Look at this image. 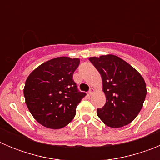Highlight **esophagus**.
<instances>
[{
	"mask_svg": "<svg viewBox=\"0 0 160 160\" xmlns=\"http://www.w3.org/2000/svg\"><path fill=\"white\" fill-rule=\"evenodd\" d=\"M94 89H93V88H90V90H89V92H88L89 95H91V94H92L93 93H94Z\"/></svg>",
	"mask_w": 160,
	"mask_h": 160,
	"instance_id": "esophagus-1",
	"label": "esophagus"
}]
</instances>
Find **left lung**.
<instances>
[{"instance_id":"left-lung-1","label":"left lung","mask_w":160,"mask_h":160,"mask_svg":"<svg viewBox=\"0 0 160 160\" xmlns=\"http://www.w3.org/2000/svg\"><path fill=\"white\" fill-rule=\"evenodd\" d=\"M89 60L101 74L106 95L105 105L97 109L98 116L111 128L131 123L141 111L147 95L143 78L115 55L91 57Z\"/></svg>"}]
</instances>
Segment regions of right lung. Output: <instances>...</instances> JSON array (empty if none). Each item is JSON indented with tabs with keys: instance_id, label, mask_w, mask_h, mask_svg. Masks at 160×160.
<instances>
[{
	"instance_id": "add662e5",
	"label": "right lung",
	"mask_w": 160,
	"mask_h": 160,
	"mask_svg": "<svg viewBox=\"0 0 160 160\" xmlns=\"http://www.w3.org/2000/svg\"><path fill=\"white\" fill-rule=\"evenodd\" d=\"M78 58L58 57L37 67L26 79L24 96L29 111L42 126L52 129L66 127L87 94L80 92L73 79Z\"/></svg>"
}]
</instances>
